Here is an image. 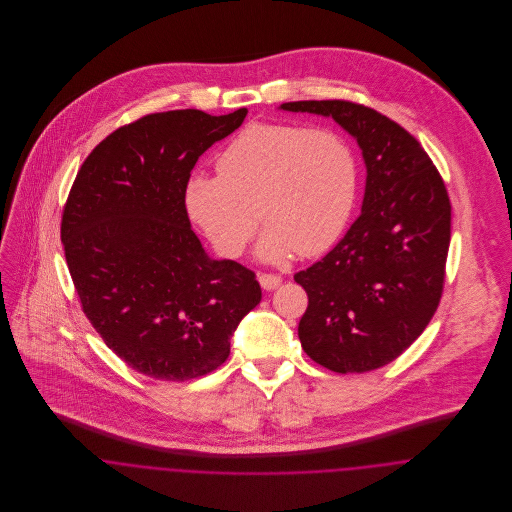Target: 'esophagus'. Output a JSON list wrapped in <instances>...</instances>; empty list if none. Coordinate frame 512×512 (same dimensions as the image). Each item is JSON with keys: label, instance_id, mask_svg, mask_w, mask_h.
<instances>
[{"label": "esophagus", "instance_id": "34e87169", "mask_svg": "<svg viewBox=\"0 0 512 512\" xmlns=\"http://www.w3.org/2000/svg\"><path fill=\"white\" fill-rule=\"evenodd\" d=\"M258 282H260V286L264 288V290H276L280 284H282V278L280 276H276V274H260L258 276Z\"/></svg>", "mask_w": 512, "mask_h": 512}]
</instances>
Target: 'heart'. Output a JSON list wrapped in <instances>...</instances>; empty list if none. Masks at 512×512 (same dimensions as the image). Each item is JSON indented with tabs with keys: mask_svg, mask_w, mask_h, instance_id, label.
Here are the masks:
<instances>
[{
	"mask_svg": "<svg viewBox=\"0 0 512 512\" xmlns=\"http://www.w3.org/2000/svg\"><path fill=\"white\" fill-rule=\"evenodd\" d=\"M219 175H191L185 207L226 258H238L258 217L266 224L260 256L309 258L329 250L359 197V161L329 128L282 122L246 126L219 155Z\"/></svg>",
	"mask_w": 512,
	"mask_h": 512,
	"instance_id": "heart-1",
	"label": "heart"
}]
</instances>
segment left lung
I'll list each match as a JSON object with an SVG mask.
<instances>
[{
	"label": "left lung",
	"mask_w": 512,
	"mask_h": 512,
	"mask_svg": "<svg viewBox=\"0 0 512 512\" xmlns=\"http://www.w3.org/2000/svg\"><path fill=\"white\" fill-rule=\"evenodd\" d=\"M290 112L331 116L363 149L365 199L337 246L293 280L307 293L299 341L333 372L398 359L438 309L451 203L426 149L394 120L349 100H299Z\"/></svg>",
	"instance_id": "left-lung-1"
}]
</instances>
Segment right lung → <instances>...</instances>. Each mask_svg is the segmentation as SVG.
I'll return each mask as SVG.
<instances>
[{"label": "right lung", "instance_id": "add662e5", "mask_svg": "<svg viewBox=\"0 0 512 512\" xmlns=\"http://www.w3.org/2000/svg\"><path fill=\"white\" fill-rule=\"evenodd\" d=\"M248 110L147 114L112 132L76 173L61 240L80 307L126 365L155 380L219 368L262 290L234 260H211L185 207L197 159Z\"/></svg>", "mask_w": 512, "mask_h": 512}]
</instances>
